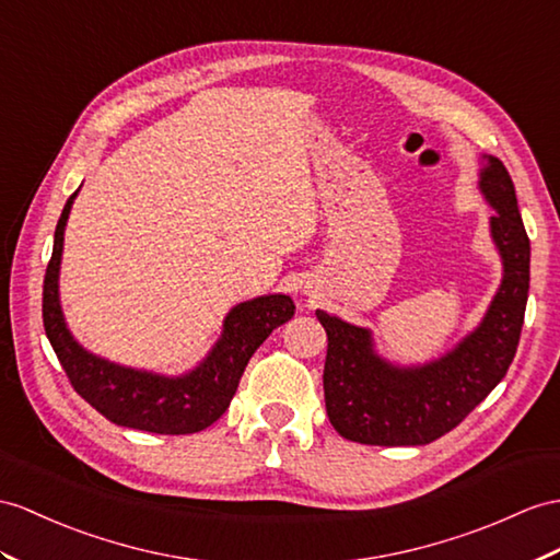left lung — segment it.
<instances>
[{
    "instance_id": "obj_1",
    "label": "left lung",
    "mask_w": 560,
    "mask_h": 560,
    "mask_svg": "<svg viewBox=\"0 0 560 560\" xmlns=\"http://www.w3.org/2000/svg\"><path fill=\"white\" fill-rule=\"evenodd\" d=\"M477 187L497 213L489 235L501 256V284L482 320L440 359L399 365L377 353L368 327L316 311L327 332L325 408L345 440L420 446L452 432L485 401L515 357L529 290V240L515 187L497 156H482Z\"/></svg>"
}]
</instances>
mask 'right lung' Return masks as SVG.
Returning <instances> with one entry per match:
<instances>
[{"instance_id": "obj_1", "label": "right lung", "mask_w": 560, "mask_h": 560, "mask_svg": "<svg viewBox=\"0 0 560 560\" xmlns=\"http://www.w3.org/2000/svg\"><path fill=\"white\" fill-rule=\"evenodd\" d=\"M78 192L80 189L68 197L57 223L43 292L45 332L68 380L80 397L116 425L156 434L207 430L233 401L254 351L276 327L294 316L292 296L264 294L230 308L211 351L183 375H161L97 357L68 330L59 299L63 233Z\"/></svg>"}]
</instances>
